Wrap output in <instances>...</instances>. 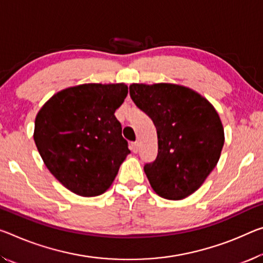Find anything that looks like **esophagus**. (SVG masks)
I'll return each mask as SVG.
<instances>
[{"mask_svg": "<svg viewBox=\"0 0 263 263\" xmlns=\"http://www.w3.org/2000/svg\"><path fill=\"white\" fill-rule=\"evenodd\" d=\"M131 148H132V151L135 152V153L138 152L139 151V143H138V141H135V143H132Z\"/></svg>", "mask_w": 263, "mask_h": 263, "instance_id": "1", "label": "esophagus"}]
</instances>
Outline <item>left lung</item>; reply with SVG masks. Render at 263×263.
I'll return each mask as SVG.
<instances>
[{"label": "left lung", "mask_w": 263, "mask_h": 263, "mask_svg": "<svg viewBox=\"0 0 263 263\" xmlns=\"http://www.w3.org/2000/svg\"><path fill=\"white\" fill-rule=\"evenodd\" d=\"M130 96L157 128L158 156L144 166L153 191L168 200L193 194L223 147V126L214 106L197 91L171 83H133Z\"/></svg>", "instance_id": "8db88e82"}]
</instances>
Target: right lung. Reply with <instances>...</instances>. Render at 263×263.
I'll return each mask as SVG.
<instances>
[{"label":"right lung","mask_w":263,"mask_h":263,"mask_svg":"<svg viewBox=\"0 0 263 263\" xmlns=\"http://www.w3.org/2000/svg\"><path fill=\"white\" fill-rule=\"evenodd\" d=\"M127 85L89 83L58 91L41 107L34 140L50 173L81 197L109 190L130 153L115 112Z\"/></svg>","instance_id":"obj_1"}]
</instances>
